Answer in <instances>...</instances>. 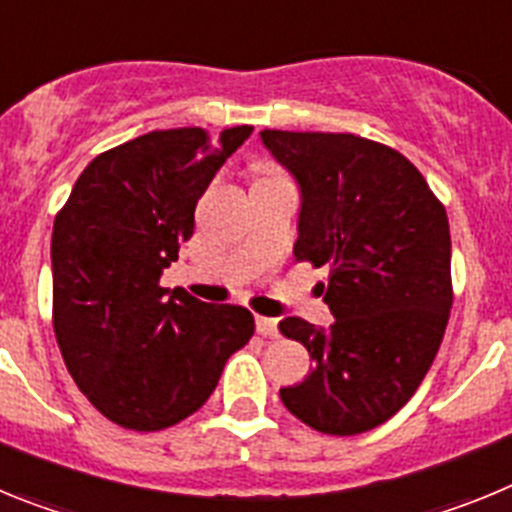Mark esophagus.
I'll list each match as a JSON object with an SVG mask.
<instances>
[{"mask_svg":"<svg viewBox=\"0 0 512 512\" xmlns=\"http://www.w3.org/2000/svg\"><path fill=\"white\" fill-rule=\"evenodd\" d=\"M256 330H259L261 336H266V338H277L279 336V325H277V320L274 318H256Z\"/></svg>","mask_w":512,"mask_h":512,"instance_id":"34e87169","label":"esophagus"}]
</instances>
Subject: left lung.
<instances>
[{
    "instance_id": "left-lung-1",
    "label": "left lung",
    "mask_w": 512,
    "mask_h": 512,
    "mask_svg": "<svg viewBox=\"0 0 512 512\" xmlns=\"http://www.w3.org/2000/svg\"><path fill=\"white\" fill-rule=\"evenodd\" d=\"M300 184L297 261L328 266V328L284 318L312 372L282 387L284 408L330 436L372 431L415 395L449 323V217L395 148L351 133L261 130Z\"/></svg>"
}]
</instances>
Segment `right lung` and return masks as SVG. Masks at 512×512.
Masks as SVG:
<instances>
[{
	"label": "right lung",
	"mask_w": 512,
	"mask_h": 512,
	"mask_svg": "<svg viewBox=\"0 0 512 512\" xmlns=\"http://www.w3.org/2000/svg\"><path fill=\"white\" fill-rule=\"evenodd\" d=\"M253 133L238 125L153 130L99 153L56 215L53 330L94 408L130 431H161L202 408L253 315L158 284L194 233V207Z\"/></svg>",
	"instance_id": "obj_1"
}]
</instances>
